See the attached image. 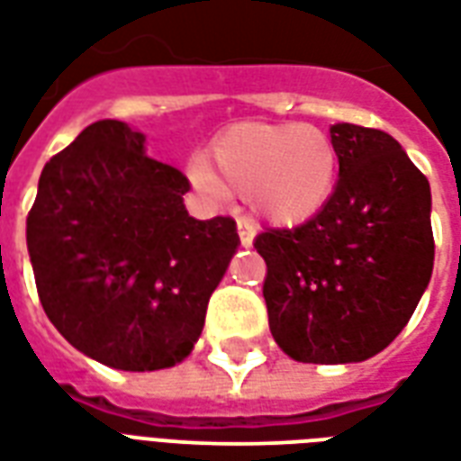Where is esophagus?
Instances as JSON below:
<instances>
[{
    "mask_svg": "<svg viewBox=\"0 0 461 461\" xmlns=\"http://www.w3.org/2000/svg\"><path fill=\"white\" fill-rule=\"evenodd\" d=\"M237 227H240L241 247H251V244H254V227H251V221L240 220L237 221Z\"/></svg>",
    "mask_w": 461,
    "mask_h": 461,
    "instance_id": "1",
    "label": "esophagus"
}]
</instances>
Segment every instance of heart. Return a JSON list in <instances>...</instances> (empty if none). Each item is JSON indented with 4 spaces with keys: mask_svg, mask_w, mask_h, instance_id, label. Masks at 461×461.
I'll return each instance as SVG.
<instances>
[{
    "mask_svg": "<svg viewBox=\"0 0 461 461\" xmlns=\"http://www.w3.org/2000/svg\"><path fill=\"white\" fill-rule=\"evenodd\" d=\"M337 173V146L322 129L264 122L221 131L210 146V166H190L204 195L247 193L254 214L278 227L312 220L335 193Z\"/></svg>",
    "mask_w": 461,
    "mask_h": 461,
    "instance_id": "1",
    "label": "heart"
}]
</instances>
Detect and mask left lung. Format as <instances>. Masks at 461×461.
<instances>
[{"mask_svg": "<svg viewBox=\"0 0 461 461\" xmlns=\"http://www.w3.org/2000/svg\"><path fill=\"white\" fill-rule=\"evenodd\" d=\"M339 180L293 230L254 241L276 344L303 364H349L386 349L408 325L435 261L430 183L393 136L330 126Z\"/></svg>", "mask_w": 461, "mask_h": 461, "instance_id": "8db88e82", "label": "left lung"}]
</instances>
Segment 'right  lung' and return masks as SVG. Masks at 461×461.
<instances>
[{
	"label": "right lung",
	"mask_w": 461,
	"mask_h": 461,
	"mask_svg": "<svg viewBox=\"0 0 461 461\" xmlns=\"http://www.w3.org/2000/svg\"><path fill=\"white\" fill-rule=\"evenodd\" d=\"M144 134L102 119L41 173L26 244L41 305L75 349L104 366H176L203 332L237 251L231 217L195 220L190 183L144 153Z\"/></svg>",
	"instance_id": "right-lung-1"
}]
</instances>
